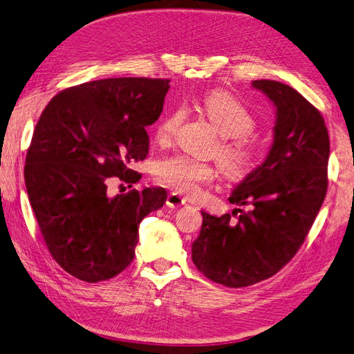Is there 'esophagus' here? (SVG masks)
Returning a JSON list of instances; mask_svg holds the SVG:
<instances>
[{
    "mask_svg": "<svg viewBox=\"0 0 354 354\" xmlns=\"http://www.w3.org/2000/svg\"><path fill=\"white\" fill-rule=\"evenodd\" d=\"M166 203L170 208H179V207H183V205H185V199L183 196H179L178 193H169Z\"/></svg>",
    "mask_w": 354,
    "mask_h": 354,
    "instance_id": "obj_1",
    "label": "esophagus"
}]
</instances>
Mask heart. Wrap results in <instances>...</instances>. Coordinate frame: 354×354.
<instances>
[{
    "instance_id": "obj_1",
    "label": "heart",
    "mask_w": 354,
    "mask_h": 354,
    "mask_svg": "<svg viewBox=\"0 0 354 354\" xmlns=\"http://www.w3.org/2000/svg\"><path fill=\"white\" fill-rule=\"evenodd\" d=\"M201 106L218 134L225 137L218 149V161L225 174L229 178H243L250 174L258 162L259 149L252 136L257 129V119L248 106L221 90L208 93ZM184 119L185 110L183 106L164 114L155 131L160 142H170ZM157 178L161 184L179 194L196 196L203 185L214 180L216 169L209 162L188 155H174L158 162Z\"/></svg>"
}]
</instances>
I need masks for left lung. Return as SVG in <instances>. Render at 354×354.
Returning <instances> with one entry per match:
<instances>
[{
    "label": "left lung",
    "mask_w": 354,
    "mask_h": 354,
    "mask_svg": "<svg viewBox=\"0 0 354 354\" xmlns=\"http://www.w3.org/2000/svg\"><path fill=\"white\" fill-rule=\"evenodd\" d=\"M276 106L274 142L266 161L238 184L229 202L249 209L221 217L202 211L192 245L194 266L209 281L243 288L274 276L299 252L327 192L330 142L324 119L292 87L252 81Z\"/></svg>",
    "instance_id": "1"
}]
</instances>
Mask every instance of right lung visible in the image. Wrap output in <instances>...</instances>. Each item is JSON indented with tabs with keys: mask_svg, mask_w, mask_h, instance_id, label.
Instances as JSON below:
<instances>
[{
	"mask_svg": "<svg viewBox=\"0 0 354 354\" xmlns=\"http://www.w3.org/2000/svg\"><path fill=\"white\" fill-rule=\"evenodd\" d=\"M170 80L106 78L69 87L48 102L27 151L26 187L46 248L88 283L134 259L138 225L161 208V187L109 196L113 178L133 187V164L149 153L146 127L162 111Z\"/></svg>",
	"mask_w": 354,
	"mask_h": 354,
	"instance_id": "add662e5",
	"label": "right lung"
}]
</instances>
